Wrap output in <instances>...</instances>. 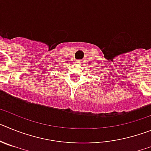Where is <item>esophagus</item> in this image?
<instances>
[{"label":"esophagus","mask_w":151,"mask_h":151,"mask_svg":"<svg viewBox=\"0 0 151 151\" xmlns=\"http://www.w3.org/2000/svg\"><path fill=\"white\" fill-rule=\"evenodd\" d=\"M76 62H77V63H78V64L82 63V60H77Z\"/></svg>","instance_id":"esophagus-1"}]
</instances>
